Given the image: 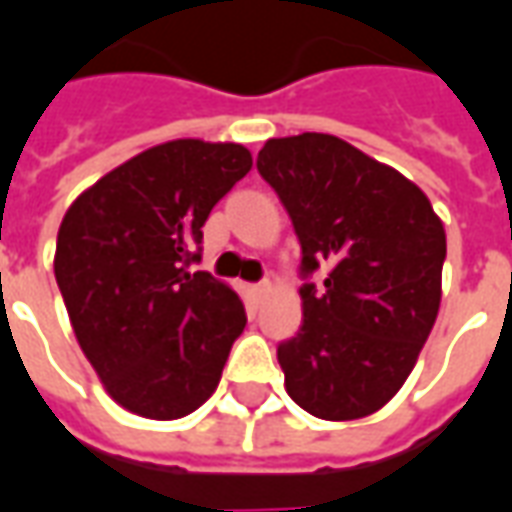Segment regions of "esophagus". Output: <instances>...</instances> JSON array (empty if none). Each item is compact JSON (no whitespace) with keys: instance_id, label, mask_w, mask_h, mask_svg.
I'll return each instance as SVG.
<instances>
[{"instance_id":"obj_1","label":"esophagus","mask_w":512,"mask_h":512,"mask_svg":"<svg viewBox=\"0 0 512 512\" xmlns=\"http://www.w3.org/2000/svg\"><path fill=\"white\" fill-rule=\"evenodd\" d=\"M270 289H273V286H270V281H262V284H256V286H253V295H256V297H262V295H267V292H270Z\"/></svg>"}]
</instances>
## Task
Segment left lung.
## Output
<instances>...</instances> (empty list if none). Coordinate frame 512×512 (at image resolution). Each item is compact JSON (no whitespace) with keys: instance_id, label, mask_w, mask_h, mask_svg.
Returning <instances> with one entry per match:
<instances>
[{"instance_id":"8db88e82","label":"left lung","mask_w":512,"mask_h":512,"mask_svg":"<svg viewBox=\"0 0 512 512\" xmlns=\"http://www.w3.org/2000/svg\"><path fill=\"white\" fill-rule=\"evenodd\" d=\"M256 168L292 217L303 275L328 267L278 344L286 391L317 419H364L402 389L436 325L444 223L400 170L333 134L273 137Z\"/></svg>"}]
</instances>
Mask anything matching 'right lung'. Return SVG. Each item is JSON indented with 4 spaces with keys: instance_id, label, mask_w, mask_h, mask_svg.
Segmentation results:
<instances>
[{
    "instance_id": "obj_1",
    "label": "right lung",
    "mask_w": 512,
    "mask_h": 512,
    "mask_svg": "<svg viewBox=\"0 0 512 512\" xmlns=\"http://www.w3.org/2000/svg\"><path fill=\"white\" fill-rule=\"evenodd\" d=\"M250 165L239 143L168 140L68 206L54 278L76 342L126 411L170 422L215 394L248 317L231 286L187 267L212 206Z\"/></svg>"
}]
</instances>
